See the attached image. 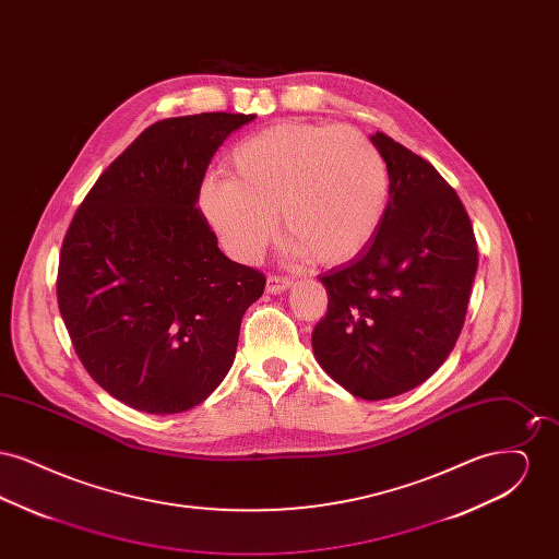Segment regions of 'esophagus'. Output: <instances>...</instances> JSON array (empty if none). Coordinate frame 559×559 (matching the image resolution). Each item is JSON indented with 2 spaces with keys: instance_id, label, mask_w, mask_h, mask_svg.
<instances>
[{
  "instance_id": "34e87169",
  "label": "esophagus",
  "mask_w": 559,
  "mask_h": 559,
  "mask_svg": "<svg viewBox=\"0 0 559 559\" xmlns=\"http://www.w3.org/2000/svg\"><path fill=\"white\" fill-rule=\"evenodd\" d=\"M292 285L293 281L292 278H287V276H267L266 292L276 295V293H283L285 289H289Z\"/></svg>"
}]
</instances>
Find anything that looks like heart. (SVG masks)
<instances>
[{
  "mask_svg": "<svg viewBox=\"0 0 559 559\" xmlns=\"http://www.w3.org/2000/svg\"><path fill=\"white\" fill-rule=\"evenodd\" d=\"M230 178L207 176L199 207L228 255L253 264L276 235L293 255L346 264L374 239L390 203V169L369 135L312 121H278L242 138Z\"/></svg>",
  "mask_w": 559,
  "mask_h": 559,
  "instance_id": "b5f03b06",
  "label": "heart"
}]
</instances>
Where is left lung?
I'll use <instances>...</instances> for the list:
<instances>
[{
    "label": "left lung",
    "instance_id": "obj_1",
    "mask_svg": "<svg viewBox=\"0 0 559 559\" xmlns=\"http://www.w3.org/2000/svg\"><path fill=\"white\" fill-rule=\"evenodd\" d=\"M390 203L371 245L320 274L326 314L312 331L322 371L349 394L385 400L440 369L465 322L478 247L461 199L436 167L385 133Z\"/></svg>",
    "mask_w": 559,
    "mask_h": 559
}]
</instances>
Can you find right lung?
<instances>
[{
  "mask_svg": "<svg viewBox=\"0 0 559 559\" xmlns=\"http://www.w3.org/2000/svg\"><path fill=\"white\" fill-rule=\"evenodd\" d=\"M253 119L201 112L146 128L67 230L60 314L94 381L135 411L174 415L210 399L264 293V274L228 260L197 207L215 151Z\"/></svg>",
  "mask_w": 559,
  "mask_h": 559,
  "instance_id": "add662e5",
  "label": "right lung"
}]
</instances>
